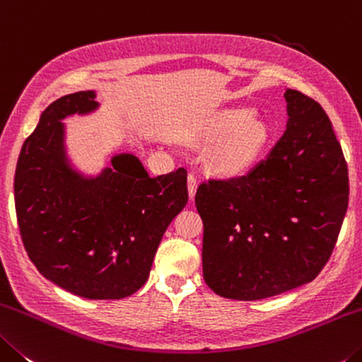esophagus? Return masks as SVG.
<instances>
[{
	"instance_id": "obj_1",
	"label": "esophagus",
	"mask_w": 362,
	"mask_h": 362,
	"mask_svg": "<svg viewBox=\"0 0 362 362\" xmlns=\"http://www.w3.org/2000/svg\"><path fill=\"white\" fill-rule=\"evenodd\" d=\"M187 191H189V199L194 200L195 191H197V176L194 173H189L187 176Z\"/></svg>"
}]
</instances>
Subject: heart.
Segmentation results:
<instances>
[{"label": "heart", "mask_w": 362, "mask_h": 362, "mask_svg": "<svg viewBox=\"0 0 362 362\" xmlns=\"http://www.w3.org/2000/svg\"><path fill=\"white\" fill-rule=\"evenodd\" d=\"M224 138L210 156V167L221 176H237L255 165L269 141L264 122L250 117L244 109L228 110L213 123L209 138Z\"/></svg>", "instance_id": "obj_1"}]
</instances>
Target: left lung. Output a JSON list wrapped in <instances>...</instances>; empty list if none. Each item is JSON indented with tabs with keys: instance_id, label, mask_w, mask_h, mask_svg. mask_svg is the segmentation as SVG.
<instances>
[{
	"instance_id": "left-lung-1",
	"label": "left lung",
	"mask_w": 362,
	"mask_h": 362,
	"mask_svg": "<svg viewBox=\"0 0 362 362\" xmlns=\"http://www.w3.org/2000/svg\"><path fill=\"white\" fill-rule=\"evenodd\" d=\"M287 129L250 173L195 192L204 221V279L230 300H263L316 279L348 209V168L315 99L284 93Z\"/></svg>"
}]
</instances>
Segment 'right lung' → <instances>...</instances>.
<instances>
[{"label": "right lung", "mask_w": 362, "mask_h": 362, "mask_svg": "<svg viewBox=\"0 0 362 362\" xmlns=\"http://www.w3.org/2000/svg\"><path fill=\"white\" fill-rule=\"evenodd\" d=\"M94 91L47 105L23 142L14 176L17 224L46 279L90 300H120L144 286L157 247L187 204V171L151 177L138 157L85 177L70 167L62 118L98 109Z\"/></svg>", "instance_id": "right-lung-1"}]
</instances>
